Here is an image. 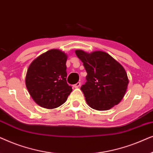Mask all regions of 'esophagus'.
<instances>
[{"label": "esophagus", "instance_id": "1", "mask_svg": "<svg viewBox=\"0 0 153 153\" xmlns=\"http://www.w3.org/2000/svg\"><path fill=\"white\" fill-rule=\"evenodd\" d=\"M80 85H81V83L80 82H77L76 84L73 85V87L75 88H79V86H80Z\"/></svg>", "mask_w": 153, "mask_h": 153}]
</instances>
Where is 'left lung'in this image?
Returning <instances> with one entry per match:
<instances>
[{
    "mask_svg": "<svg viewBox=\"0 0 153 153\" xmlns=\"http://www.w3.org/2000/svg\"><path fill=\"white\" fill-rule=\"evenodd\" d=\"M87 72L86 82L81 90L89 106L98 111L110 109L124 97L129 80L125 69L104 51L88 53L75 51Z\"/></svg>",
    "mask_w": 153,
    "mask_h": 153,
    "instance_id": "left-lung-1",
    "label": "left lung"
}]
</instances>
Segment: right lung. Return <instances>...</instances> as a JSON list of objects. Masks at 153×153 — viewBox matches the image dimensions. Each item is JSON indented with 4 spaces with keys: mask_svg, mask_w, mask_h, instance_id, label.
I'll return each mask as SVG.
<instances>
[{
    "mask_svg": "<svg viewBox=\"0 0 153 153\" xmlns=\"http://www.w3.org/2000/svg\"><path fill=\"white\" fill-rule=\"evenodd\" d=\"M67 59L64 52L51 49L31 62L27 70L26 85L39 106L49 109L58 107L72 91L66 80Z\"/></svg>",
    "mask_w": 153,
    "mask_h": 153,
    "instance_id": "add662e5",
    "label": "right lung"
}]
</instances>
